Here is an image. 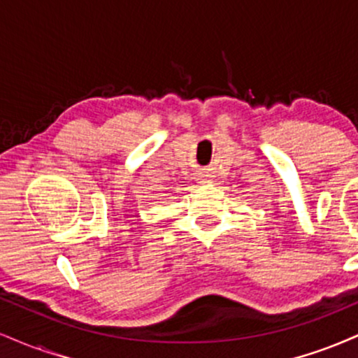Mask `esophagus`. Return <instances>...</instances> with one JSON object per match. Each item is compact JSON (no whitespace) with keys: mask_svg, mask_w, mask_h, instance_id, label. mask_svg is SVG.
I'll return each instance as SVG.
<instances>
[{"mask_svg":"<svg viewBox=\"0 0 358 358\" xmlns=\"http://www.w3.org/2000/svg\"><path fill=\"white\" fill-rule=\"evenodd\" d=\"M203 176H205V175H203Z\"/></svg>","mask_w":358,"mask_h":358,"instance_id":"1","label":"esophagus"}]
</instances>
